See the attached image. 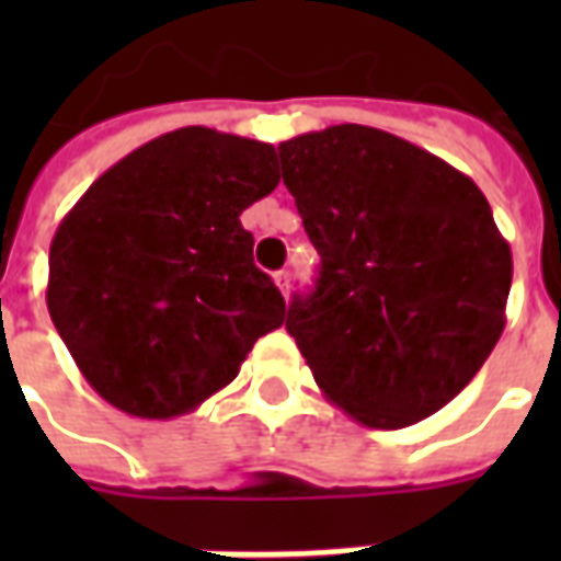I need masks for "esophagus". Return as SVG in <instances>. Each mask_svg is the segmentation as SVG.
Listing matches in <instances>:
<instances>
[{"instance_id": "1", "label": "esophagus", "mask_w": 561, "mask_h": 561, "mask_svg": "<svg viewBox=\"0 0 561 561\" xmlns=\"http://www.w3.org/2000/svg\"><path fill=\"white\" fill-rule=\"evenodd\" d=\"M273 282H276V288L282 290V297H288V290H290V273H288V271H276V273H273Z\"/></svg>"}]
</instances>
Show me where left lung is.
<instances>
[{"mask_svg":"<svg viewBox=\"0 0 561 561\" xmlns=\"http://www.w3.org/2000/svg\"><path fill=\"white\" fill-rule=\"evenodd\" d=\"M320 276L285 329L325 399L408 427L478 375L506 325L513 253L474 180L364 125L279 145Z\"/></svg>","mask_w":561,"mask_h":561,"instance_id":"1","label":"left lung"}]
</instances>
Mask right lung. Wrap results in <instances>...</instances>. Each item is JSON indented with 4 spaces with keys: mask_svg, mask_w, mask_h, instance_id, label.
I'll return each mask as SVG.
<instances>
[{
    "mask_svg": "<svg viewBox=\"0 0 561 561\" xmlns=\"http://www.w3.org/2000/svg\"><path fill=\"white\" fill-rule=\"evenodd\" d=\"M276 186L273 145L180 127L75 203L51 238L46 302L101 399L139 419L183 416L279 329L285 299L238 220Z\"/></svg>",
    "mask_w": 561,
    "mask_h": 561,
    "instance_id": "obj_1",
    "label": "right lung"
}]
</instances>
